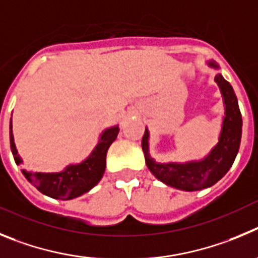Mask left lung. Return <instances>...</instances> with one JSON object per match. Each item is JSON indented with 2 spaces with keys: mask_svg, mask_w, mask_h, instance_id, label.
<instances>
[{
  "mask_svg": "<svg viewBox=\"0 0 258 258\" xmlns=\"http://www.w3.org/2000/svg\"><path fill=\"white\" fill-rule=\"evenodd\" d=\"M207 66L220 71V67L213 60H208ZM215 82L221 92L224 115L219 132V141L203 158L186 162H157L150 155V134L149 128H145L141 143L145 163L150 172L168 186L184 191L207 189L221 180L235 161L242 140V114L230 83L222 77L221 73L216 74Z\"/></svg>",
  "mask_w": 258,
  "mask_h": 258,
  "instance_id": "left-lung-1",
  "label": "left lung"
}]
</instances>
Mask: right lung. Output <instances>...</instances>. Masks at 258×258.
I'll use <instances>...</instances> for the list:
<instances>
[{
    "mask_svg": "<svg viewBox=\"0 0 258 258\" xmlns=\"http://www.w3.org/2000/svg\"><path fill=\"white\" fill-rule=\"evenodd\" d=\"M119 126L108 127L103 130L97 144L87 157L80 163H71L59 172H33L22 169V173L36 189L60 201H71L90 191L105 172L106 153L109 146L117 139ZM10 146L16 164H22L23 159L16 149L13 134V118L10 119Z\"/></svg>",
    "mask_w": 258,
    "mask_h": 258,
    "instance_id": "1",
    "label": "right lung"
}]
</instances>
